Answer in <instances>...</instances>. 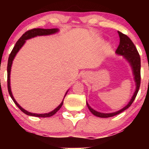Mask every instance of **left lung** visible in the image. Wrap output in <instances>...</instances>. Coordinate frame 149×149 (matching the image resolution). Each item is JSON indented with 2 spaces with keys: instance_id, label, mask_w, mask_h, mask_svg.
<instances>
[{
  "instance_id": "8db88e82",
  "label": "left lung",
  "mask_w": 149,
  "mask_h": 149,
  "mask_svg": "<svg viewBox=\"0 0 149 149\" xmlns=\"http://www.w3.org/2000/svg\"><path fill=\"white\" fill-rule=\"evenodd\" d=\"M118 33L120 37V44L117 49H116V53L117 54H118V55L123 56L124 59H125L127 61H128L130 65L132 70L133 76H134V80L135 82V85H136V89H135V91L134 94H133L132 97L130 101L128 102L127 105L123 108V109H121L120 110L116 112L106 113H101L97 111L95 109L90 107V106L87 102V106H88L90 112L93 115L100 118L112 117V116L120 113H122L125 110L128 109L135 100V97H136V95H137L140 87V82H141V73H140V71H141V59H140L139 52H138L137 49H136L134 43H133L132 41L130 40V38L127 36L125 35V34L122 33L120 31H118Z\"/></svg>"
}]
</instances>
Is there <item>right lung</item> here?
I'll return each instance as SVG.
<instances>
[{
  "instance_id": "1",
  "label": "right lung",
  "mask_w": 149,
  "mask_h": 149,
  "mask_svg": "<svg viewBox=\"0 0 149 149\" xmlns=\"http://www.w3.org/2000/svg\"><path fill=\"white\" fill-rule=\"evenodd\" d=\"M59 31V29H31L29 31H27L26 32H25L23 35L22 36V37L20 38L19 39L17 40V42H16L15 44V47H13V50H12L11 53H10L9 58H8V92H9V94L11 97L12 100H13V102H15V104L17 106V107L20 110L22 111V112L24 113L25 114L28 116H35V117H41V118H47V117H50L55 114L59 109H61V106H62L63 102H64V97L66 96V95L67 94L68 91L66 92L65 94L64 100H62L61 103L59 104L58 107L54 109V110L52 111L51 112L47 113H31L27 111L26 110L24 109L17 102H16V100H15L14 97H13V93L11 92V88H10V71H11V67H12V64H13V61L14 60L15 56H16L17 53L19 49L22 48V46L24 45V44L26 42V40H28V39L36 37V36H49V35H52V34L56 33Z\"/></svg>"
}]
</instances>
